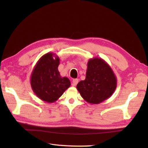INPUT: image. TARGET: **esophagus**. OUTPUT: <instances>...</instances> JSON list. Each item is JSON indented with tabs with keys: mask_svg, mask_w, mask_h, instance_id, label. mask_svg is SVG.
<instances>
[{
	"mask_svg": "<svg viewBox=\"0 0 148 148\" xmlns=\"http://www.w3.org/2000/svg\"><path fill=\"white\" fill-rule=\"evenodd\" d=\"M78 81H79V80H78L77 79H74L73 80H72V86H76L77 84L78 83Z\"/></svg>",
	"mask_w": 148,
	"mask_h": 148,
	"instance_id": "1",
	"label": "esophagus"
}]
</instances>
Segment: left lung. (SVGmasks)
<instances>
[{"mask_svg": "<svg viewBox=\"0 0 148 148\" xmlns=\"http://www.w3.org/2000/svg\"><path fill=\"white\" fill-rule=\"evenodd\" d=\"M117 86V79L111 67L101 58L90 59L86 78L77 84L83 99L92 104H98L109 99Z\"/></svg>", "mask_w": 148, "mask_h": 148, "instance_id": "left-lung-1", "label": "left lung"}]
</instances>
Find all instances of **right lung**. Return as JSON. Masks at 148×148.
<instances>
[{
    "label": "right lung",
    "instance_id": "1",
    "mask_svg": "<svg viewBox=\"0 0 148 148\" xmlns=\"http://www.w3.org/2000/svg\"><path fill=\"white\" fill-rule=\"evenodd\" d=\"M60 58L53 53L44 55L37 62L30 76V84L34 93L43 101H56L71 86L67 77L58 71Z\"/></svg>",
    "mask_w": 148,
    "mask_h": 148
}]
</instances>
